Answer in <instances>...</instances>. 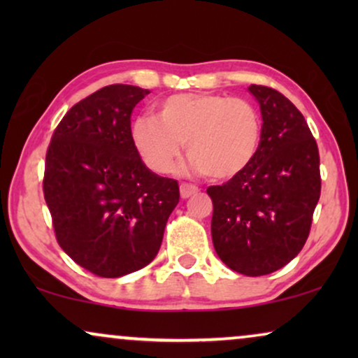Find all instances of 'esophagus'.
<instances>
[{"label": "esophagus", "instance_id": "34e87169", "mask_svg": "<svg viewBox=\"0 0 358 358\" xmlns=\"http://www.w3.org/2000/svg\"><path fill=\"white\" fill-rule=\"evenodd\" d=\"M197 192H199L197 185L187 184V182L180 184V197H182V199H187V197H190V195H194V194H197Z\"/></svg>", "mask_w": 358, "mask_h": 358}]
</instances>
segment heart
<instances>
[{"label":"heart","instance_id":"1","mask_svg":"<svg viewBox=\"0 0 358 358\" xmlns=\"http://www.w3.org/2000/svg\"><path fill=\"white\" fill-rule=\"evenodd\" d=\"M156 119L138 117L131 143L143 163L158 174L174 171L182 155L212 180L243 174L261 146L262 120L246 99L210 92L173 94L156 104Z\"/></svg>","mask_w":358,"mask_h":358}]
</instances>
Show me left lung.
<instances>
[{"label": "left lung", "instance_id": "1", "mask_svg": "<svg viewBox=\"0 0 358 358\" xmlns=\"http://www.w3.org/2000/svg\"><path fill=\"white\" fill-rule=\"evenodd\" d=\"M261 106V146L243 174L210 185L212 239L234 272L267 275L305 246L321 195L320 151L305 117L282 92L249 86Z\"/></svg>", "mask_w": 358, "mask_h": 358}]
</instances>
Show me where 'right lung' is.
I'll return each instance as SVG.
<instances>
[{"label":"right lung","instance_id":"obj_1","mask_svg":"<svg viewBox=\"0 0 358 358\" xmlns=\"http://www.w3.org/2000/svg\"><path fill=\"white\" fill-rule=\"evenodd\" d=\"M148 90L110 85L76 102L52 135L43 197L60 248L97 277L153 261L179 202L178 180L151 173L131 143L130 117Z\"/></svg>","mask_w":358,"mask_h":358}]
</instances>
